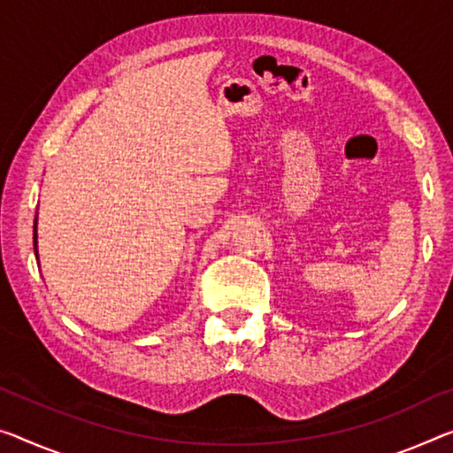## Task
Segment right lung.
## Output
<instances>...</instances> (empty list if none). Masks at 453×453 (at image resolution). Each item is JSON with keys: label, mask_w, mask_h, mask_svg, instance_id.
Listing matches in <instances>:
<instances>
[{"label": "right lung", "mask_w": 453, "mask_h": 453, "mask_svg": "<svg viewBox=\"0 0 453 453\" xmlns=\"http://www.w3.org/2000/svg\"><path fill=\"white\" fill-rule=\"evenodd\" d=\"M36 222H38V217L34 219V253H36V259H38V234H36Z\"/></svg>", "instance_id": "add662e5"}]
</instances>
